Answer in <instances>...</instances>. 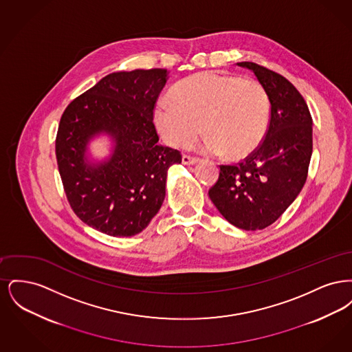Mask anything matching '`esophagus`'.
<instances>
[{"mask_svg": "<svg viewBox=\"0 0 352 352\" xmlns=\"http://www.w3.org/2000/svg\"><path fill=\"white\" fill-rule=\"evenodd\" d=\"M198 161H199L198 158L191 157V155H188V154H184V155H182V162H184V165H195Z\"/></svg>", "mask_w": 352, "mask_h": 352, "instance_id": "esophagus-1", "label": "esophagus"}]
</instances>
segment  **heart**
Segmentation results:
<instances>
[{"instance_id":"b5f03b06","label":"heart","mask_w":352,"mask_h":352,"mask_svg":"<svg viewBox=\"0 0 352 352\" xmlns=\"http://www.w3.org/2000/svg\"><path fill=\"white\" fill-rule=\"evenodd\" d=\"M170 99L157 101L153 118L165 141L175 148L192 146L203 126L206 153L227 151L232 158H243L261 144L268 131V95L253 79L198 72L175 84Z\"/></svg>"}]
</instances>
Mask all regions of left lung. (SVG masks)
Listing matches in <instances>:
<instances>
[{"label": "left lung", "mask_w": 352, "mask_h": 352, "mask_svg": "<svg viewBox=\"0 0 352 352\" xmlns=\"http://www.w3.org/2000/svg\"><path fill=\"white\" fill-rule=\"evenodd\" d=\"M268 95L270 120L261 144L236 165H220L210 199L234 227L264 230L280 218L301 192L313 151V120L297 88L283 75L252 62Z\"/></svg>", "instance_id": "1"}]
</instances>
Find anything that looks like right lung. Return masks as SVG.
I'll return each instance as SVG.
<instances>
[{"label": "right lung", "mask_w": 352, "mask_h": 352, "mask_svg": "<svg viewBox=\"0 0 352 352\" xmlns=\"http://www.w3.org/2000/svg\"><path fill=\"white\" fill-rule=\"evenodd\" d=\"M165 68L120 71L102 78L63 112L55 153L68 203L89 227L109 236H133L148 227L166 195L168 168L179 151L160 145L153 122L157 99L168 82ZM101 133L114 141L99 164L85 155Z\"/></svg>", "instance_id": "1"}]
</instances>
